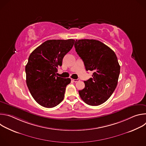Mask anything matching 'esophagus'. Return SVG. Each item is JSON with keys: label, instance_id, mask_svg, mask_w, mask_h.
Segmentation results:
<instances>
[{"label": "esophagus", "instance_id": "esophagus-1", "mask_svg": "<svg viewBox=\"0 0 146 146\" xmlns=\"http://www.w3.org/2000/svg\"><path fill=\"white\" fill-rule=\"evenodd\" d=\"M79 80H80L79 79H72V81H73V82H76L78 81Z\"/></svg>", "mask_w": 146, "mask_h": 146}]
</instances>
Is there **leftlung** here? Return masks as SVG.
<instances>
[{
	"label": "left lung",
	"instance_id": "left-lung-1",
	"mask_svg": "<svg viewBox=\"0 0 146 146\" xmlns=\"http://www.w3.org/2000/svg\"><path fill=\"white\" fill-rule=\"evenodd\" d=\"M74 47L86 70L94 72L92 78L84 81V88L78 91L80 98L88 105H100L117 86L120 72L117 57L110 48L94 39L76 40Z\"/></svg>",
	"mask_w": 146,
	"mask_h": 146
}]
</instances>
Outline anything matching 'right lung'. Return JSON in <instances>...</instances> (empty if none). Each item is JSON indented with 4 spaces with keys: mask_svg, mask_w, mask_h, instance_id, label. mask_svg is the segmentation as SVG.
<instances>
[{
    "mask_svg": "<svg viewBox=\"0 0 146 146\" xmlns=\"http://www.w3.org/2000/svg\"><path fill=\"white\" fill-rule=\"evenodd\" d=\"M74 41L73 39L47 40L29 55L25 66L26 82L31 94L40 105L52 108L63 100L71 80L58 77L56 73Z\"/></svg>",
    "mask_w": 146,
    "mask_h": 146,
    "instance_id": "obj_1",
    "label": "right lung"
}]
</instances>
